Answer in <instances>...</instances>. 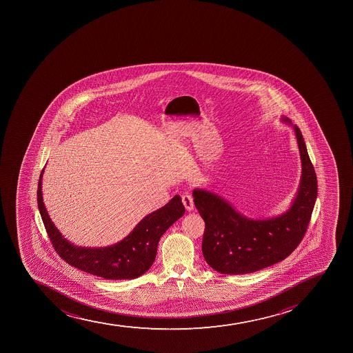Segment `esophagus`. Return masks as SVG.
I'll list each match as a JSON object with an SVG mask.
<instances>
[{
	"label": "esophagus",
	"mask_w": 353,
	"mask_h": 353,
	"mask_svg": "<svg viewBox=\"0 0 353 353\" xmlns=\"http://www.w3.org/2000/svg\"><path fill=\"white\" fill-rule=\"evenodd\" d=\"M182 201L188 212H192L194 210V203H193V198L191 194H189V193L183 194Z\"/></svg>",
	"instance_id": "esophagus-1"
}]
</instances>
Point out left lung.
Listing matches in <instances>:
<instances>
[{"instance_id": "obj_1", "label": "left lung", "mask_w": 353, "mask_h": 353, "mask_svg": "<svg viewBox=\"0 0 353 353\" xmlns=\"http://www.w3.org/2000/svg\"><path fill=\"white\" fill-rule=\"evenodd\" d=\"M292 126L301 153V177L289 210L276 216L252 219L238 213L231 203L208 190L194 189V206L206 224L203 254L207 263L225 275L258 272L289 256L305 236L318 196V181L304 138Z\"/></svg>"}]
</instances>
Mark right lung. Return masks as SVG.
<instances>
[{"mask_svg": "<svg viewBox=\"0 0 353 353\" xmlns=\"http://www.w3.org/2000/svg\"><path fill=\"white\" fill-rule=\"evenodd\" d=\"M38 184V207L52 246L64 261L83 272L105 279H133L150 268L161 236L185 213L181 196L148 214L122 241L105 248H83L63 237L52 223L42 198V176Z\"/></svg>", "mask_w": 353, "mask_h": 353, "instance_id": "obj_1", "label": "right lung"}]
</instances>
